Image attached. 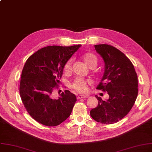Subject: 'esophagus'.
<instances>
[{
  "label": "esophagus",
  "instance_id": "1",
  "mask_svg": "<svg viewBox=\"0 0 152 152\" xmlns=\"http://www.w3.org/2000/svg\"><path fill=\"white\" fill-rule=\"evenodd\" d=\"M88 96L87 95H78L77 96V99H82V98H87Z\"/></svg>",
  "mask_w": 152,
  "mask_h": 152
}]
</instances>
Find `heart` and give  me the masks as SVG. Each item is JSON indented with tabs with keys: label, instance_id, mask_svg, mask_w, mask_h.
<instances>
[{
	"label": "heart",
	"instance_id": "heart-1",
	"mask_svg": "<svg viewBox=\"0 0 152 152\" xmlns=\"http://www.w3.org/2000/svg\"><path fill=\"white\" fill-rule=\"evenodd\" d=\"M84 61L86 65L90 68L96 66L98 63V58L96 56L91 53H86L83 56ZM73 62L72 58L68 59L65 63L64 66V71L65 73H69L72 68ZM92 84V81L88 79H84L82 78H77L72 84V88L79 93H86L89 85Z\"/></svg>",
	"mask_w": 152,
	"mask_h": 152
}]
</instances>
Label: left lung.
I'll return each mask as SVG.
<instances>
[{"label":"left lung","mask_w":152,"mask_h":152,"mask_svg":"<svg viewBox=\"0 0 152 152\" xmlns=\"http://www.w3.org/2000/svg\"><path fill=\"white\" fill-rule=\"evenodd\" d=\"M94 46L105 64L104 75L96 88L107 92L109 98L104 101L96 95L98 104L90 114L98 122L113 124L133 107L138 94L137 76L133 64L120 50L105 44Z\"/></svg>","instance_id":"1"}]
</instances>
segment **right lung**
I'll return each mask as SVG.
<instances>
[{
	"mask_svg": "<svg viewBox=\"0 0 152 152\" xmlns=\"http://www.w3.org/2000/svg\"><path fill=\"white\" fill-rule=\"evenodd\" d=\"M80 46H46L26 62L20 81V96L27 113L38 123L57 126L72 113L76 95L66 90L56 99L53 92L58 87L65 63Z\"/></svg>",
	"mask_w": 152,
	"mask_h": 152,
	"instance_id": "obj_1",
	"label": "right lung"
}]
</instances>
